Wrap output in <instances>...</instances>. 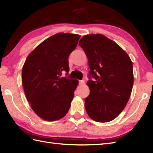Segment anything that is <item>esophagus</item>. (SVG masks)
<instances>
[{"label":"esophagus","mask_w":153,"mask_h":153,"mask_svg":"<svg viewBox=\"0 0 153 153\" xmlns=\"http://www.w3.org/2000/svg\"><path fill=\"white\" fill-rule=\"evenodd\" d=\"M79 85H83L84 83H85V81L84 80H81V81H79Z\"/></svg>","instance_id":"1"}]
</instances>
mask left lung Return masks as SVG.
<instances>
[{
  "label": "left lung",
  "mask_w": 153,
  "mask_h": 153,
  "mask_svg": "<svg viewBox=\"0 0 153 153\" xmlns=\"http://www.w3.org/2000/svg\"><path fill=\"white\" fill-rule=\"evenodd\" d=\"M89 60L90 89L85 99L87 114L94 121L108 122L124 109L134 85L133 64L124 50L102 34H89L79 42Z\"/></svg>",
  "instance_id": "8db88e82"
}]
</instances>
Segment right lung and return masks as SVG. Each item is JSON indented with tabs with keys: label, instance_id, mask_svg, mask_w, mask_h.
I'll list each match as a JSON object with an SVG mask.
<instances>
[{
	"label": "right lung",
	"instance_id": "add662e5",
	"mask_svg": "<svg viewBox=\"0 0 153 153\" xmlns=\"http://www.w3.org/2000/svg\"><path fill=\"white\" fill-rule=\"evenodd\" d=\"M79 38L77 34H55L31 51L23 66L25 97L34 112L46 121L62 118L70 109L79 82L61 75L69 71L68 56Z\"/></svg>",
	"mask_w": 153,
	"mask_h": 153
}]
</instances>
